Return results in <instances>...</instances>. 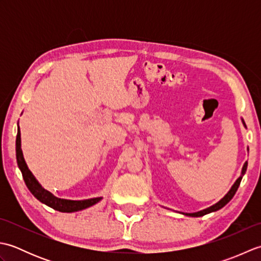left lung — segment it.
Instances as JSON below:
<instances>
[{"mask_svg":"<svg viewBox=\"0 0 261 261\" xmlns=\"http://www.w3.org/2000/svg\"><path fill=\"white\" fill-rule=\"evenodd\" d=\"M241 121H242L243 125H245V127H247V126H246V123H245V121H243V119H241ZM248 151H249V148H248ZM247 167H248V163L246 162L245 164H243V167H242V170H241V175H240L239 178H238V179L234 181V184L232 185V187L230 188V191H229L228 193H226L225 195L223 196V198H221L218 203H215L214 205H212V206H210V207H207V208H204V210H202V211H198V212H194V213H182V214L187 215V216H193V218H198V216H203V215H205V214H208V213H211V212H215V211L222 208V207L224 206V205L228 204V203L231 201V199H232V197L234 196L236 192L238 191V187H239L240 182H241L242 177H243V175L246 174Z\"/></svg>","mask_w":261,"mask_h":261,"instance_id":"1","label":"left lung"}]
</instances>
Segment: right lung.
<instances>
[{
    "label": "right lung",
    "instance_id": "add662e5",
    "mask_svg": "<svg viewBox=\"0 0 261 261\" xmlns=\"http://www.w3.org/2000/svg\"><path fill=\"white\" fill-rule=\"evenodd\" d=\"M15 152H16V163H18V167L21 170L22 177H23L24 182L27 187L29 188V191L32 193V195L37 199H39L41 203L48 205L49 207H51L59 212L65 213H71L77 212V211L85 210L87 207H91L93 205H95L101 201L102 197H94V198H87V199H81V201H73V199H65L59 198L55 196L49 191L45 190L41 186L40 182L37 180V178L28 168V165L23 157V152L21 149V132L20 126L18 123V135H16L15 140Z\"/></svg>",
    "mask_w": 261,
    "mask_h": 261
}]
</instances>
